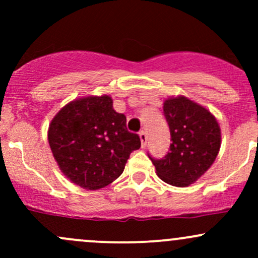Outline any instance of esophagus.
<instances>
[{
  "label": "esophagus",
  "instance_id": "34e87169",
  "mask_svg": "<svg viewBox=\"0 0 258 258\" xmlns=\"http://www.w3.org/2000/svg\"><path fill=\"white\" fill-rule=\"evenodd\" d=\"M140 140H141L142 147H146V144H147V135H146L145 131L140 132Z\"/></svg>",
  "mask_w": 258,
  "mask_h": 258
}]
</instances>
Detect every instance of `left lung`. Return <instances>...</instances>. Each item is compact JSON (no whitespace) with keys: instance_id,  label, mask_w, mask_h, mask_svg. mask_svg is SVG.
Here are the masks:
<instances>
[{"instance_id":"left-lung-1","label":"left lung","mask_w":258,"mask_h":258,"mask_svg":"<svg viewBox=\"0 0 258 258\" xmlns=\"http://www.w3.org/2000/svg\"><path fill=\"white\" fill-rule=\"evenodd\" d=\"M170 127V152L153 158L157 176L166 183L184 187L196 182L215 162L221 146V130L215 116L183 96L163 103Z\"/></svg>"}]
</instances>
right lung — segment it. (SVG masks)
<instances>
[{
  "instance_id": "add662e5",
  "label": "right lung",
  "mask_w": 258,
  "mask_h": 258,
  "mask_svg": "<svg viewBox=\"0 0 258 258\" xmlns=\"http://www.w3.org/2000/svg\"><path fill=\"white\" fill-rule=\"evenodd\" d=\"M107 95L67 103L48 127V144L59 170L74 183L98 189L123 172L131 152L141 147L139 135L126 127V116L113 110Z\"/></svg>"
}]
</instances>
